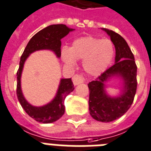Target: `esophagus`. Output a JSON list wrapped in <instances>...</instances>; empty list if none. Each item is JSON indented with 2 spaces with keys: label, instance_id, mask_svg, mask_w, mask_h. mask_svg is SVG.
I'll use <instances>...</instances> for the list:
<instances>
[{
  "label": "esophagus",
  "instance_id": "obj_1",
  "mask_svg": "<svg viewBox=\"0 0 151 151\" xmlns=\"http://www.w3.org/2000/svg\"><path fill=\"white\" fill-rule=\"evenodd\" d=\"M84 78H83L81 75H76V76H74L73 78V84H74L75 86H77V85L84 82Z\"/></svg>",
  "mask_w": 151,
  "mask_h": 151
}]
</instances>
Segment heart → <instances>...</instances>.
Wrapping results in <instances>:
<instances>
[{
  "mask_svg": "<svg viewBox=\"0 0 151 151\" xmlns=\"http://www.w3.org/2000/svg\"><path fill=\"white\" fill-rule=\"evenodd\" d=\"M114 54L111 41L92 37L78 38L71 48L63 47L61 58L67 65L73 66L76 60H83L85 70L90 75H99L107 69Z\"/></svg>",
  "mask_w": 151,
  "mask_h": 151,
  "instance_id": "b5f03b06",
  "label": "heart"
}]
</instances>
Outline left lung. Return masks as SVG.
I'll return each mask as SVG.
<instances>
[{"instance_id": "8db88e82", "label": "left lung", "mask_w": 151, "mask_h": 151, "mask_svg": "<svg viewBox=\"0 0 151 151\" xmlns=\"http://www.w3.org/2000/svg\"><path fill=\"white\" fill-rule=\"evenodd\" d=\"M115 47V63L101 73L95 80L88 84L89 89V111L94 119L101 122H110L121 118L130 109L137 91V65L134 56L125 40L118 33L107 29ZM117 75L124 80L122 95L110 97L104 90L105 82Z\"/></svg>"}]
</instances>
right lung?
Here are the masks:
<instances>
[{
  "label": "right lung",
  "instance_id": "obj_1",
  "mask_svg": "<svg viewBox=\"0 0 151 151\" xmlns=\"http://www.w3.org/2000/svg\"><path fill=\"white\" fill-rule=\"evenodd\" d=\"M73 30L74 29L67 27L64 24H53L46 27L30 39L20 57V66L17 73V99L27 114L40 123H52L60 119L64 114V101L67 95L74 90V85L71 78H62L56 97L52 101L44 106H33L27 102L22 93L20 78L24 63L29 54L40 50H52L56 56L60 58L61 56V39Z\"/></svg>",
  "mask_w": 151,
  "mask_h": 151
}]
</instances>
